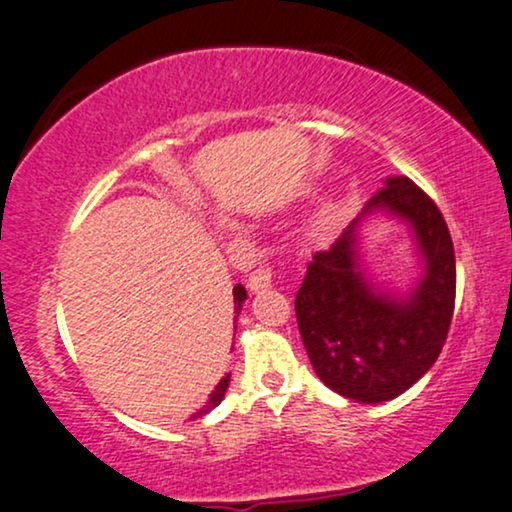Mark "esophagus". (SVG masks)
Listing matches in <instances>:
<instances>
[{
    "label": "esophagus",
    "instance_id": "esophagus-1",
    "mask_svg": "<svg viewBox=\"0 0 512 512\" xmlns=\"http://www.w3.org/2000/svg\"><path fill=\"white\" fill-rule=\"evenodd\" d=\"M272 284V270L265 268V265H261V268L251 272L249 277V289L251 294H258V291H265Z\"/></svg>",
    "mask_w": 512,
    "mask_h": 512
}]
</instances>
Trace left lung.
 <instances>
[{"instance_id": "left-lung-1", "label": "left lung", "mask_w": 512, "mask_h": 512, "mask_svg": "<svg viewBox=\"0 0 512 512\" xmlns=\"http://www.w3.org/2000/svg\"><path fill=\"white\" fill-rule=\"evenodd\" d=\"M362 214L327 251L313 256L296 294V320L324 386L360 404L395 400L428 374L454 315L456 258L447 223L407 176L386 178ZM371 215L412 232L422 275L407 292L383 290L361 258V225Z\"/></svg>"}]
</instances>
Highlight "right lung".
I'll return each mask as SVG.
<instances>
[{"mask_svg": "<svg viewBox=\"0 0 512 512\" xmlns=\"http://www.w3.org/2000/svg\"><path fill=\"white\" fill-rule=\"evenodd\" d=\"M232 298H235V313L240 315V310H242V303L247 301V289L242 287V284H237L235 289H232ZM228 386H230V374H225L221 381H218V386L211 390V395H209V400L204 402V407L197 411V416H204V414H209L211 409L214 407H218V404H221V400L225 397V393H228Z\"/></svg>", "mask_w": 512, "mask_h": 512, "instance_id": "1", "label": "right lung"}]
</instances>
